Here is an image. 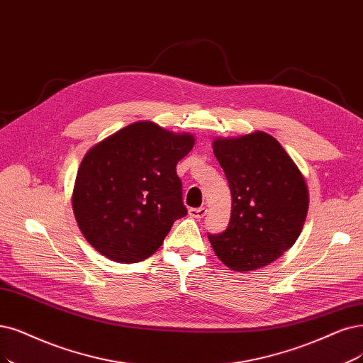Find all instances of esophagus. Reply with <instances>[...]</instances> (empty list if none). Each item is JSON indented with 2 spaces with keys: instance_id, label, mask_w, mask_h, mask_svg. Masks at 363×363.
Returning <instances> with one entry per match:
<instances>
[{
  "instance_id": "34e87169",
  "label": "esophagus",
  "mask_w": 363,
  "mask_h": 363,
  "mask_svg": "<svg viewBox=\"0 0 363 363\" xmlns=\"http://www.w3.org/2000/svg\"><path fill=\"white\" fill-rule=\"evenodd\" d=\"M206 212H208V209L203 208V206L202 208H191L189 211L190 217H193V218H203L206 216Z\"/></svg>"
}]
</instances>
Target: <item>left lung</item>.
I'll use <instances>...</instances> for the list:
<instances>
[{
  "label": "left lung",
  "mask_w": 363,
  "mask_h": 363,
  "mask_svg": "<svg viewBox=\"0 0 363 363\" xmlns=\"http://www.w3.org/2000/svg\"><path fill=\"white\" fill-rule=\"evenodd\" d=\"M229 181L232 216L220 235H208L218 259L250 272L275 262L299 238L306 218L303 174L271 134L256 131L212 142Z\"/></svg>",
  "instance_id": "1"
}]
</instances>
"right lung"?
<instances>
[{"label": "right lung", "instance_id": "add662e5", "mask_svg": "<svg viewBox=\"0 0 363 363\" xmlns=\"http://www.w3.org/2000/svg\"><path fill=\"white\" fill-rule=\"evenodd\" d=\"M194 136L150 121L130 124L94 145L79 166L72 205L80 232L104 257L138 263L161 247L186 216L177 164Z\"/></svg>", "mask_w": 363, "mask_h": 363}]
</instances>
